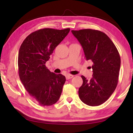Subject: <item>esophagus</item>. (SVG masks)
Listing matches in <instances>:
<instances>
[{"label":"esophagus","mask_w":133,"mask_h":133,"mask_svg":"<svg viewBox=\"0 0 133 133\" xmlns=\"http://www.w3.org/2000/svg\"><path fill=\"white\" fill-rule=\"evenodd\" d=\"M73 77H74V76H73V75H66V76L67 80L70 79V78H73Z\"/></svg>","instance_id":"esophagus-1"}]
</instances>
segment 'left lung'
<instances>
[{"instance_id":"1","label":"left lung","mask_w":133,"mask_h":133,"mask_svg":"<svg viewBox=\"0 0 133 133\" xmlns=\"http://www.w3.org/2000/svg\"><path fill=\"white\" fill-rule=\"evenodd\" d=\"M84 50L85 58L93 63V77L82 76L83 84L78 96L84 104L97 106L113 93L118 81L121 60L111 40L102 31L93 29L71 30Z\"/></svg>"}]
</instances>
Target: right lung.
I'll list each match as a JSON object with an SVG mask.
<instances>
[{
  "mask_svg": "<svg viewBox=\"0 0 133 133\" xmlns=\"http://www.w3.org/2000/svg\"><path fill=\"white\" fill-rule=\"evenodd\" d=\"M70 30L40 29L29 35L19 49L20 79L30 96L42 106L54 104L61 96L66 77L51 72L45 64Z\"/></svg>",
  "mask_w": 133,
  "mask_h": 133,
  "instance_id": "right-lung-1",
  "label": "right lung"
}]
</instances>
